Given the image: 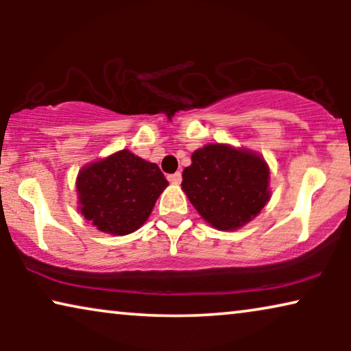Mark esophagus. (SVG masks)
<instances>
[{
    "label": "esophagus",
    "instance_id": "obj_1",
    "mask_svg": "<svg viewBox=\"0 0 351 351\" xmlns=\"http://www.w3.org/2000/svg\"><path fill=\"white\" fill-rule=\"evenodd\" d=\"M167 180H169L171 184H174V185H179L180 182H182V174H180V172H176V174H171V176H167Z\"/></svg>",
    "mask_w": 351,
    "mask_h": 351
}]
</instances>
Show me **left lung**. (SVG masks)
<instances>
[{
  "mask_svg": "<svg viewBox=\"0 0 351 351\" xmlns=\"http://www.w3.org/2000/svg\"><path fill=\"white\" fill-rule=\"evenodd\" d=\"M182 190L210 227L233 232L257 217L270 201V167L247 148L208 143L191 155Z\"/></svg>",
  "mask_w": 351,
  "mask_h": 351,
  "instance_id": "obj_1",
  "label": "left lung"
}]
</instances>
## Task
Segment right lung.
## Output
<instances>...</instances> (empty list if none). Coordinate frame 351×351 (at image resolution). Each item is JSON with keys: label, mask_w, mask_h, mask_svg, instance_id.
<instances>
[{"label": "right lung", "mask_w": 351, "mask_h": 351, "mask_svg": "<svg viewBox=\"0 0 351 351\" xmlns=\"http://www.w3.org/2000/svg\"><path fill=\"white\" fill-rule=\"evenodd\" d=\"M167 185L155 162L124 148L81 167L78 210L100 232L124 237L147 222Z\"/></svg>", "instance_id": "1"}]
</instances>
